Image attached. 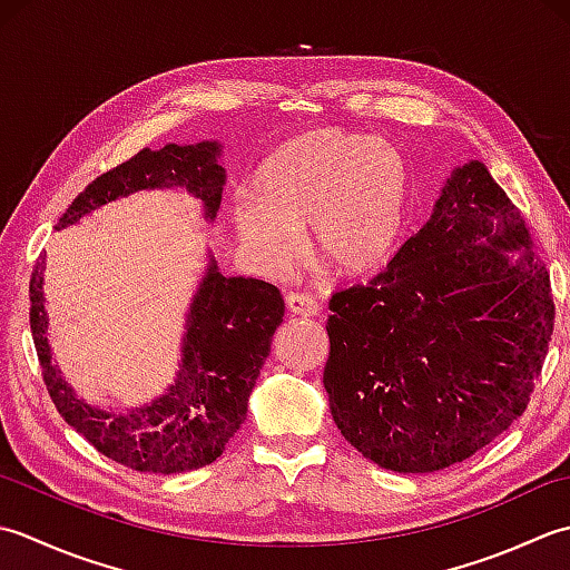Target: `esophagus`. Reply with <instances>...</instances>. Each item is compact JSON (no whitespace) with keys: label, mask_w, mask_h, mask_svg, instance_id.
<instances>
[{"label":"esophagus","mask_w":570,"mask_h":570,"mask_svg":"<svg viewBox=\"0 0 570 570\" xmlns=\"http://www.w3.org/2000/svg\"><path fill=\"white\" fill-rule=\"evenodd\" d=\"M285 305L293 315H302V317H315L320 312V302L305 293H289L285 297Z\"/></svg>","instance_id":"1"}]
</instances>
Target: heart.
Returning a JSON list of instances; mask_svg holds the SVG:
<instances>
[{
	"label": "heart",
	"instance_id": "obj_1",
	"mask_svg": "<svg viewBox=\"0 0 570 570\" xmlns=\"http://www.w3.org/2000/svg\"><path fill=\"white\" fill-rule=\"evenodd\" d=\"M409 204V167L396 147L366 135L322 130L283 145L255 174V194L230 216L261 268L295 261L309 230V253L342 275L389 263Z\"/></svg>",
	"mask_w": 570,
	"mask_h": 570
}]
</instances>
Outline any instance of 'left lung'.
<instances>
[{"label":"left lung","mask_w":570,"mask_h":570,"mask_svg":"<svg viewBox=\"0 0 570 570\" xmlns=\"http://www.w3.org/2000/svg\"><path fill=\"white\" fill-rule=\"evenodd\" d=\"M330 309L332 417L393 472L450 468L502 435L527 411L556 315L524 216L478 159L450 174L389 268Z\"/></svg>","instance_id":"8db88e82"}]
</instances>
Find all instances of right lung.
I'll list each match as a JSON object with an SVG mask.
<instances>
[{
	"mask_svg": "<svg viewBox=\"0 0 570 570\" xmlns=\"http://www.w3.org/2000/svg\"><path fill=\"white\" fill-rule=\"evenodd\" d=\"M218 142L142 149L100 174L80 191L56 230L76 224L98 206L139 189L181 187L202 199L212 220L220 206L226 169ZM29 322L49 396L68 425L102 455L137 472L177 474L214 462L246 421L248 396L271 354L285 315L281 289L255 277H226L212 258L189 305L177 381L142 409L106 413L78 399L51 362L43 309V258L29 283Z\"/></svg>",
	"mask_w": 570,
	"mask_h": 570,
	"instance_id": "1",
	"label": "right lung"
}]
</instances>
